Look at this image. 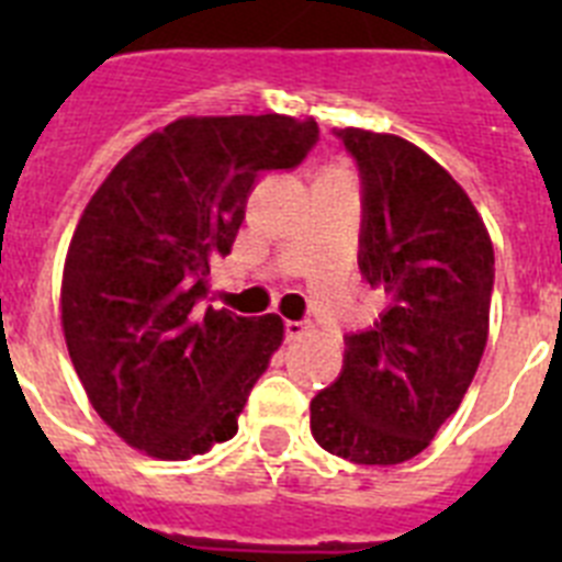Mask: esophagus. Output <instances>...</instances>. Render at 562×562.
<instances>
[{
	"label": "esophagus",
	"instance_id": "34e87169",
	"mask_svg": "<svg viewBox=\"0 0 562 562\" xmlns=\"http://www.w3.org/2000/svg\"><path fill=\"white\" fill-rule=\"evenodd\" d=\"M312 326L306 321H284V337L286 340H301Z\"/></svg>",
	"mask_w": 562,
	"mask_h": 562
}]
</instances>
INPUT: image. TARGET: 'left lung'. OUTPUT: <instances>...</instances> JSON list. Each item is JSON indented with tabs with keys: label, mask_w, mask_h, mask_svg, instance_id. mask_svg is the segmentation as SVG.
Listing matches in <instances>:
<instances>
[{
	"label": "left lung",
	"mask_w": 562,
	"mask_h": 562,
	"mask_svg": "<svg viewBox=\"0 0 562 562\" xmlns=\"http://www.w3.org/2000/svg\"><path fill=\"white\" fill-rule=\"evenodd\" d=\"M360 177V276L385 292L374 326L342 337L340 376L310 402L312 436L355 464L428 448L464 400L490 329L493 241L470 196L414 143L335 128Z\"/></svg>",
	"instance_id": "8db88e82"
}]
</instances>
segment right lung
Wrapping results in <instances>:
<instances>
[{
	"instance_id": "add662e5",
	"label": "right lung",
	"mask_w": 562,
	"mask_h": 562,
	"mask_svg": "<svg viewBox=\"0 0 562 562\" xmlns=\"http://www.w3.org/2000/svg\"><path fill=\"white\" fill-rule=\"evenodd\" d=\"M317 137L312 117H182L89 200L64 265V337L92 408L132 448L182 461L236 436L284 324L202 312L211 258L231 252L256 182L301 166Z\"/></svg>"
}]
</instances>
